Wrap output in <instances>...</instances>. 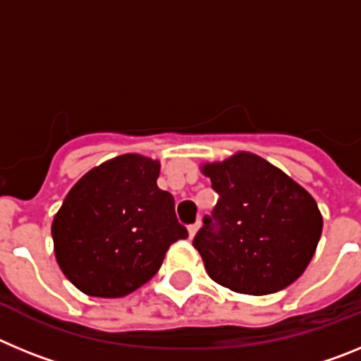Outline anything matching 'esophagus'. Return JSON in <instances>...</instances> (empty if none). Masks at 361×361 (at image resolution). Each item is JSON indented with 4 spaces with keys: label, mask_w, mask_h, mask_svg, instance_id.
Masks as SVG:
<instances>
[{
    "label": "esophagus",
    "mask_w": 361,
    "mask_h": 361,
    "mask_svg": "<svg viewBox=\"0 0 361 361\" xmlns=\"http://www.w3.org/2000/svg\"><path fill=\"white\" fill-rule=\"evenodd\" d=\"M199 228H200V220H197L195 224H191V226H188V231H190V237L193 238L195 237V233L199 231Z\"/></svg>",
    "instance_id": "esophagus-1"
}]
</instances>
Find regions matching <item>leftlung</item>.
<instances>
[{
	"label": "left lung",
	"instance_id": "obj_1",
	"mask_svg": "<svg viewBox=\"0 0 361 361\" xmlns=\"http://www.w3.org/2000/svg\"><path fill=\"white\" fill-rule=\"evenodd\" d=\"M219 193L193 245L216 283L245 295L288 288L311 262L322 215L311 195L253 153L204 166Z\"/></svg>",
	"mask_w": 361,
	"mask_h": 361
}]
</instances>
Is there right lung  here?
<instances>
[{
	"label": "right lung",
	"mask_w": 361,
	"mask_h": 361,
	"mask_svg": "<svg viewBox=\"0 0 361 361\" xmlns=\"http://www.w3.org/2000/svg\"><path fill=\"white\" fill-rule=\"evenodd\" d=\"M161 164L121 155L90 170L52 222L54 250L82 293L117 298L155 276L173 242L188 237L171 193L157 186Z\"/></svg>",
	"instance_id": "right-lung-1"
}]
</instances>
